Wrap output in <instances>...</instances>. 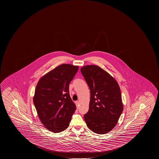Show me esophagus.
<instances>
[{"label": "esophagus", "instance_id": "esophagus-1", "mask_svg": "<svg viewBox=\"0 0 159 159\" xmlns=\"http://www.w3.org/2000/svg\"><path fill=\"white\" fill-rule=\"evenodd\" d=\"M75 104L76 105V107H77V108L78 107L79 105V102L78 101H76L75 102Z\"/></svg>", "mask_w": 159, "mask_h": 159}]
</instances>
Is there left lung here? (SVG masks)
I'll list each match as a JSON object with an SVG mask.
<instances>
[{"label": "left lung", "mask_w": 159, "mask_h": 159, "mask_svg": "<svg viewBox=\"0 0 159 159\" xmlns=\"http://www.w3.org/2000/svg\"><path fill=\"white\" fill-rule=\"evenodd\" d=\"M80 71L90 90L89 109L84 120L92 131L105 134L115 128L123 111L120 87L99 66L86 65Z\"/></svg>", "instance_id": "1"}]
</instances>
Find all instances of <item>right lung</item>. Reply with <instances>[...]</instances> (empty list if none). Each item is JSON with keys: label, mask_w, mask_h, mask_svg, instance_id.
I'll return each instance as SVG.
<instances>
[{"label": "right lung", "mask_w": 159, "mask_h": 159, "mask_svg": "<svg viewBox=\"0 0 159 159\" xmlns=\"http://www.w3.org/2000/svg\"><path fill=\"white\" fill-rule=\"evenodd\" d=\"M78 66L61 64L45 74L37 84L33 102L45 127L58 133L68 128L76 105L71 99L69 85Z\"/></svg>", "instance_id": "add662e5"}]
</instances>
